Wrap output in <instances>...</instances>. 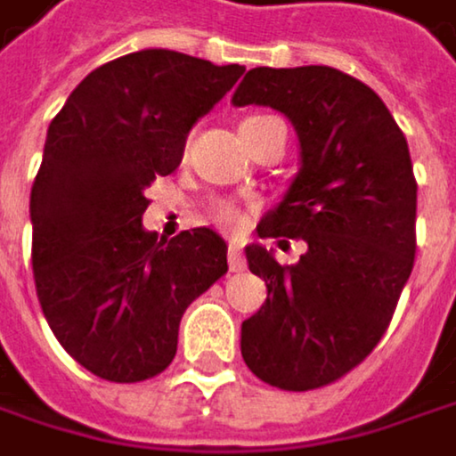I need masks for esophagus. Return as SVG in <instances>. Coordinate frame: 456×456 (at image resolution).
<instances>
[{
	"label": "esophagus",
	"instance_id": "esophagus-1",
	"mask_svg": "<svg viewBox=\"0 0 456 456\" xmlns=\"http://www.w3.org/2000/svg\"><path fill=\"white\" fill-rule=\"evenodd\" d=\"M228 265H231V271H244V255L236 241H231V247H228Z\"/></svg>",
	"mask_w": 456,
	"mask_h": 456
}]
</instances>
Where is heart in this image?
I'll return each instance as SVG.
<instances>
[{
    "instance_id": "obj_1",
    "label": "heart",
    "mask_w": 456,
    "mask_h": 456,
    "mask_svg": "<svg viewBox=\"0 0 456 456\" xmlns=\"http://www.w3.org/2000/svg\"><path fill=\"white\" fill-rule=\"evenodd\" d=\"M252 120H260V115H252V118H247L244 123H252ZM244 123H241V126H244ZM215 217H217L220 225H228V228H236V225L241 223V212H239L236 207H231V204H220V207L215 209Z\"/></svg>"
}]
</instances>
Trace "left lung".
Listing matches in <instances>:
<instances>
[{
	"label": "left lung",
	"mask_w": 456,
	"mask_h": 456,
	"mask_svg": "<svg viewBox=\"0 0 456 456\" xmlns=\"http://www.w3.org/2000/svg\"><path fill=\"white\" fill-rule=\"evenodd\" d=\"M236 107L281 112L301 168L257 225L260 239H304L296 265L247 247L268 298L241 322V357L265 384L306 392L333 384L381 341L417 252V180L409 142L384 102L333 67L244 75Z\"/></svg>",
	"instance_id": "8db88e82"
}]
</instances>
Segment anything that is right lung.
Listing matches in <instances>:
<instances>
[{
    "instance_id": "obj_1",
    "label": "right lung",
    "mask_w": 456,
    "mask_h": 456,
    "mask_svg": "<svg viewBox=\"0 0 456 456\" xmlns=\"http://www.w3.org/2000/svg\"><path fill=\"white\" fill-rule=\"evenodd\" d=\"M244 67L139 50L94 69L53 118L31 185V268L59 344L118 384L158 376L177 354L185 309L228 271L212 228L158 239L144 191L172 175L185 139Z\"/></svg>"
}]
</instances>
